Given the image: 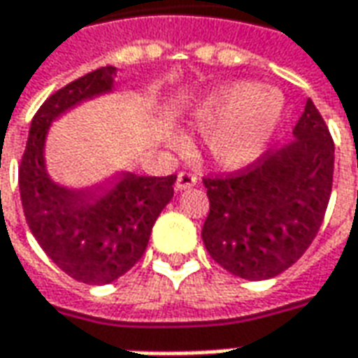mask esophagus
<instances>
[{
  "label": "esophagus",
  "instance_id": "esophagus-1",
  "mask_svg": "<svg viewBox=\"0 0 358 358\" xmlns=\"http://www.w3.org/2000/svg\"><path fill=\"white\" fill-rule=\"evenodd\" d=\"M196 182H198V176H196L194 172H189V170H182V172H178V178H176V188L178 189L192 188V186H196Z\"/></svg>",
  "mask_w": 358,
  "mask_h": 358
}]
</instances>
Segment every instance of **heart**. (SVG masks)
Returning a JSON list of instances; mask_svg holds the SVG:
<instances>
[{
	"label": "heart",
	"instance_id": "heart-1",
	"mask_svg": "<svg viewBox=\"0 0 358 358\" xmlns=\"http://www.w3.org/2000/svg\"><path fill=\"white\" fill-rule=\"evenodd\" d=\"M282 96L261 84L241 82L223 87L198 109V127L210 135L211 157L227 169L255 160L278 129Z\"/></svg>",
	"mask_w": 358,
	"mask_h": 358
}]
</instances>
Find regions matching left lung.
Returning a JSON list of instances; mask_svg holds the SVG:
<instances>
[{
	"instance_id": "obj_1",
	"label": "left lung",
	"mask_w": 358,
	"mask_h": 358,
	"mask_svg": "<svg viewBox=\"0 0 358 358\" xmlns=\"http://www.w3.org/2000/svg\"><path fill=\"white\" fill-rule=\"evenodd\" d=\"M294 135L280 150H266L241 169L203 178L210 213L201 239L211 259L233 276H278L308 250L322 227L335 145L312 99Z\"/></svg>"
}]
</instances>
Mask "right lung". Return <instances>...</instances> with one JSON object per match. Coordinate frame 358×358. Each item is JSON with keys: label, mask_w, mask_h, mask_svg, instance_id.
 I'll list each match as a JSON object with an SVG mask.
<instances>
[{"label": "right lung", "mask_w": 358, "mask_h": 358, "mask_svg": "<svg viewBox=\"0 0 358 358\" xmlns=\"http://www.w3.org/2000/svg\"><path fill=\"white\" fill-rule=\"evenodd\" d=\"M113 66H101L46 97L33 117L19 164L27 225L60 271L84 284H109L145 255L155 221L174 196L176 174H123L117 188L70 192L45 172L43 143L50 121L74 103L108 92Z\"/></svg>", "instance_id": "add662e5"}]
</instances>
